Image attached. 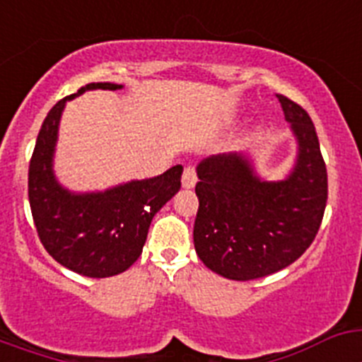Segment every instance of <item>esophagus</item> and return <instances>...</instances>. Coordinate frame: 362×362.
Wrapping results in <instances>:
<instances>
[{"mask_svg": "<svg viewBox=\"0 0 362 362\" xmlns=\"http://www.w3.org/2000/svg\"><path fill=\"white\" fill-rule=\"evenodd\" d=\"M197 183V175H196V168L194 166H187L183 172V177H181V185L183 188H194Z\"/></svg>", "mask_w": 362, "mask_h": 362, "instance_id": "obj_1", "label": "esophagus"}]
</instances>
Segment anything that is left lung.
Segmentation results:
<instances>
[{"mask_svg": "<svg viewBox=\"0 0 362 362\" xmlns=\"http://www.w3.org/2000/svg\"><path fill=\"white\" fill-rule=\"evenodd\" d=\"M297 141L292 170L279 181L257 174L248 153H217L197 165L194 246L226 279L270 276L305 254L321 226L328 175L305 108L277 95Z\"/></svg>", "mask_w": 362, "mask_h": 362, "instance_id": "8db88e82", "label": "left lung"}]
</instances>
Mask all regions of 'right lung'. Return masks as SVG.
<instances>
[{"mask_svg": "<svg viewBox=\"0 0 362 362\" xmlns=\"http://www.w3.org/2000/svg\"><path fill=\"white\" fill-rule=\"evenodd\" d=\"M98 88L119 90L123 85L88 83L47 114L28 166V201L45 250L76 274L103 279L129 270L141 255L153 216L181 188L183 166L99 192L63 187L54 174L62 114L66 101Z\"/></svg>", "mask_w": 362, "mask_h": 362, "instance_id": "right-lung-1", "label": "right lung"}]
</instances>
